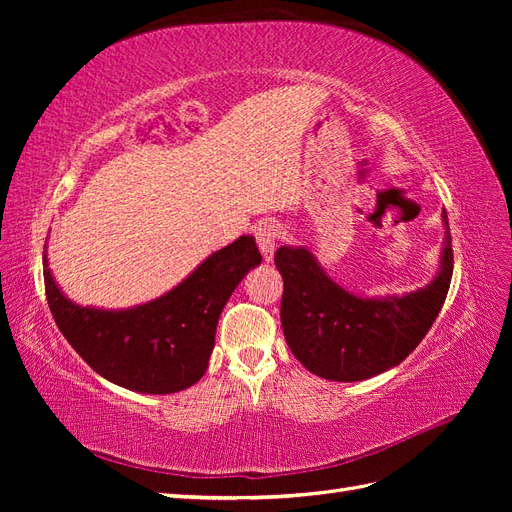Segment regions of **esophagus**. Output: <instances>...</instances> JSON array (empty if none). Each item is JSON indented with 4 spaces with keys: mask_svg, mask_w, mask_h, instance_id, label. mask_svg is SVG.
Instances as JSON below:
<instances>
[{
    "mask_svg": "<svg viewBox=\"0 0 512 512\" xmlns=\"http://www.w3.org/2000/svg\"><path fill=\"white\" fill-rule=\"evenodd\" d=\"M256 243L260 247L262 252V258H265V262H273V254H275V247H277V241H280V226L273 224V222H265L260 224L256 230Z\"/></svg>",
    "mask_w": 512,
    "mask_h": 512,
    "instance_id": "34e87169",
    "label": "esophagus"
}]
</instances>
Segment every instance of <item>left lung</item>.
Listing matches in <instances>:
<instances>
[{
	"label": "left lung",
	"instance_id": "8db88e82",
	"mask_svg": "<svg viewBox=\"0 0 512 512\" xmlns=\"http://www.w3.org/2000/svg\"><path fill=\"white\" fill-rule=\"evenodd\" d=\"M438 271L410 292L367 297L337 284L305 245H282V329L297 361L333 382H361L399 365L438 318L453 277V245L442 211Z\"/></svg>",
	"mask_w": 512,
	"mask_h": 512
}]
</instances>
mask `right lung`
<instances>
[{
    "mask_svg": "<svg viewBox=\"0 0 512 512\" xmlns=\"http://www.w3.org/2000/svg\"><path fill=\"white\" fill-rule=\"evenodd\" d=\"M260 262L254 237L243 235L209 254L158 299L104 309L68 299L46 250L42 256L46 299L70 346L108 382L147 395L177 393L205 376L222 309Z\"/></svg>",
    "mask_w": 512,
    "mask_h": 512,
    "instance_id": "add662e5",
    "label": "right lung"
}]
</instances>
